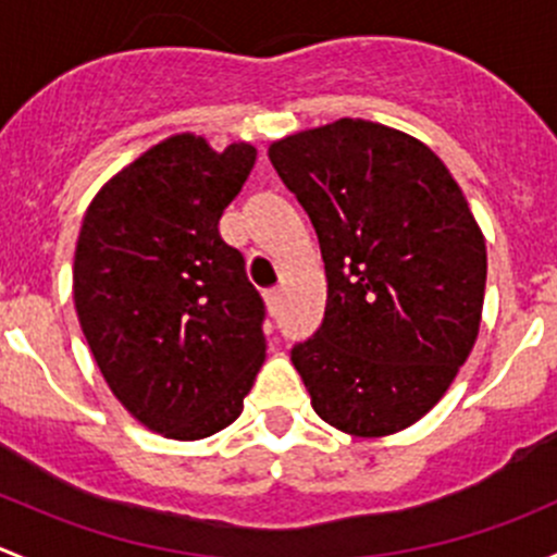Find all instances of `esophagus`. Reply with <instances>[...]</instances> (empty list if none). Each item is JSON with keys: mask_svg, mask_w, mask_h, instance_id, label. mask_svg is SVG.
<instances>
[{"mask_svg": "<svg viewBox=\"0 0 557 557\" xmlns=\"http://www.w3.org/2000/svg\"><path fill=\"white\" fill-rule=\"evenodd\" d=\"M265 300H268V308H271V313H278V308H281V289H278V286H273V289L265 292Z\"/></svg>", "mask_w": 557, "mask_h": 557, "instance_id": "1", "label": "esophagus"}]
</instances>
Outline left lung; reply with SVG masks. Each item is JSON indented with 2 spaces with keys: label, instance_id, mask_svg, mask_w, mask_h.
I'll use <instances>...</instances> for the list:
<instances>
[{
  "label": "left lung",
  "instance_id": "8db88e82",
  "mask_svg": "<svg viewBox=\"0 0 557 557\" xmlns=\"http://www.w3.org/2000/svg\"><path fill=\"white\" fill-rule=\"evenodd\" d=\"M317 227L321 326L292 346L313 410L357 437L410 426L467 362L483 313L485 240L461 187L412 136L343 117L271 145Z\"/></svg>",
  "mask_w": 557,
  "mask_h": 557
}]
</instances>
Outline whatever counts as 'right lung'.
<instances>
[{
    "label": "right lung",
    "mask_w": 557,
    "mask_h": 557,
    "mask_svg": "<svg viewBox=\"0 0 557 557\" xmlns=\"http://www.w3.org/2000/svg\"><path fill=\"white\" fill-rule=\"evenodd\" d=\"M257 150L160 141L101 187L74 251V308L114 397L147 429L203 440L244 410L265 362V302L220 216Z\"/></svg>",
    "instance_id": "1"
}]
</instances>
